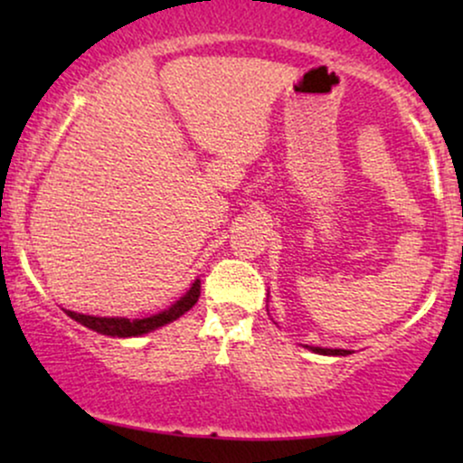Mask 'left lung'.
Segmentation results:
<instances>
[{"label":"left lung","mask_w":463,"mask_h":463,"mask_svg":"<svg viewBox=\"0 0 463 463\" xmlns=\"http://www.w3.org/2000/svg\"><path fill=\"white\" fill-rule=\"evenodd\" d=\"M305 348H309L317 354H328V357H346V354H350V350H344V348H322V346H305Z\"/></svg>","instance_id":"8db88e82"}]
</instances>
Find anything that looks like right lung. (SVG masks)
<instances>
[{"label": "right lung", "instance_id": "obj_1", "mask_svg": "<svg viewBox=\"0 0 463 463\" xmlns=\"http://www.w3.org/2000/svg\"><path fill=\"white\" fill-rule=\"evenodd\" d=\"M200 298V279H195L187 294L183 298H178L172 307H167L165 311L154 313L150 317H137V320H128V317H99V316H84V313L67 311L65 313L71 320L82 324V326L91 328V331L99 335H110V337H139V335L152 333L156 328L165 326V324L178 320L180 316H184L191 307L195 305Z\"/></svg>", "mask_w": 463, "mask_h": 463}]
</instances>
